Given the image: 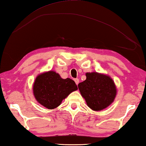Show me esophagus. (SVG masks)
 Wrapping results in <instances>:
<instances>
[{
  "instance_id": "1",
  "label": "esophagus",
  "mask_w": 146,
  "mask_h": 146,
  "mask_svg": "<svg viewBox=\"0 0 146 146\" xmlns=\"http://www.w3.org/2000/svg\"><path fill=\"white\" fill-rule=\"evenodd\" d=\"M74 81H75V83H76V85H78L79 83H80V80H79L78 78L74 79Z\"/></svg>"
}]
</instances>
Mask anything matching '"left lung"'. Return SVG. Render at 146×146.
<instances>
[{
  "label": "left lung",
  "mask_w": 146,
  "mask_h": 146,
  "mask_svg": "<svg viewBox=\"0 0 146 146\" xmlns=\"http://www.w3.org/2000/svg\"><path fill=\"white\" fill-rule=\"evenodd\" d=\"M86 80L79 83L78 88L89 108L99 111L113 103L117 90L109 76L98 72L86 73Z\"/></svg>",
  "instance_id": "1"
}]
</instances>
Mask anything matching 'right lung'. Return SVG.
Returning <instances> with one entry per match:
<instances>
[{
	"label": "right lung",
	"instance_id": "obj_1",
	"mask_svg": "<svg viewBox=\"0 0 146 146\" xmlns=\"http://www.w3.org/2000/svg\"><path fill=\"white\" fill-rule=\"evenodd\" d=\"M76 90L78 86L74 81L70 78L62 79L54 71L37 76L33 85L35 98L48 109H54L60 105L63 99Z\"/></svg>",
	"mask_w": 146,
	"mask_h": 146
}]
</instances>
